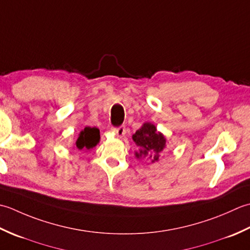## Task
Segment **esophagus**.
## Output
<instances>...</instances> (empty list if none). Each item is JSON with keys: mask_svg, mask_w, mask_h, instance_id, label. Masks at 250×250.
Wrapping results in <instances>:
<instances>
[{"mask_svg": "<svg viewBox=\"0 0 250 250\" xmlns=\"http://www.w3.org/2000/svg\"><path fill=\"white\" fill-rule=\"evenodd\" d=\"M112 132L118 137V138H122L125 135V127L124 126H120V127H116V128H112Z\"/></svg>", "mask_w": 250, "mask_h": 250, "instance_id": "esophagus-1", "label": "esophagus"}]
</instances>
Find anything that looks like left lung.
Here are the masks:
<instances>
[{
  "label": "left lung",
  "mask_w": 250,
  "mask_h": 250,
  "mask_svg": "<svg viewBox=\"0 0 250 250\" xmlns=\"http://www.w3.org/2000/svg\"><path fill=\"white\" fill-rule=\"evenodd\" d=\"M132 140L138 147V150L135 151L137 159H146L151 163L159 162L160 155L165 150L167 144L165 136L161 131H157L155 125L150 122H146L132 135Z\"/></svg>",
  "instance_id": "1"
}]
</instances>
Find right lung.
I'll return each mask as SVG.
<instances>
[{
  "label": "right lung",
  "mask_w": 250,
  "mask_h": 250,
  "mask_svg": "<svg viewBox=\"0 0 250 250\" xmlns=\"http://www.w3.org/2000/svg\"><path fill=\"white\" fill-rule=\"evenodd\" d=\"M100 132L96 127L86 126L83 130L80 131L78 139L75 141V146L79 150L89 152L94 146L99 144Z\"/></svg>",
  "instance_id": "obj_1"
}]
</instances>
